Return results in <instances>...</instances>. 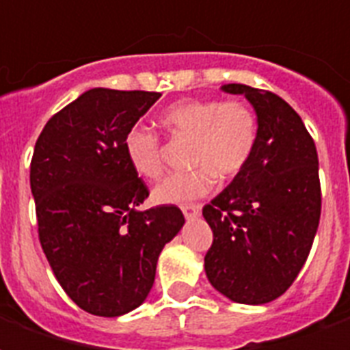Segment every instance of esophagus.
<instances>
[{
	"instance_id": "esophagus-1",
	"label": "esophagus",
	"mask_w": 350,
	"mask_h": 350,
	"mask_svg": "<svg viewBox=\"0 0 350 350\" xmlns=\"http://www.w3.org/2000/svg\"><path fill=\"white\" fill-rule=\"evenodd\" d=\"M182 212L185 215V219H195L198 213H200V206L198 204H183Z\"/></svg>"
}]
</instances>
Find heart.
Listing matches in <instances>:
<instances>
[{
  "mask_svg": "<svg viewBox=\"0 0 350 350\" xmlns=\"http://www.w3.org/2000/svg\"><path fill=\"white\" fill-rule=\"evenodd\" d=\"M161 123L174 138L189 140L187 165L193 168L168 176L153 187V200L159 204H183L208 195L217 178L230 180L240 174L257 146V114L243 100L182 99L161 114ZM123 150L138 174L159 178L161 146L153 131L131 127Z\"/></svg>",
  "mask_w": 350,
  "mask_h": 350,
  "instance_id": "heart-1",
  "label": "heart"
}]
</instances>
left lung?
Segmentation results:
<instances>
[{"mask_svg":"<svg viewBox=\"0 0 350 350\" xmlns=\"http://www.w3.org/2000/svg\"><path fill=\"white\" fill-rule=\"evenodd\" d=\"M221 92L250 100L258 138L242 172L202 208L213 232L204 270L228 300L260 306L293 285L313 245L319 157L300 116L275 93L245 84H225Z\"/></svg>","mask_w":350,"mask_h":350,"instance_id":"left-lung-1","label":"left lung"}]
</instances>
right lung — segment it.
Instances as JSON below:
<instances>
[{
	"mask_svg": "<svg viewBox=\"0 0 350 350\" xmlns=\"http://www.w3.org/2000/svg\"><path fill=\"white\" fill-rule=\"evenodd\" d=\"M161 93L93 88L52 116L29 168L39 240L80 309L120 317L148 298L161 251L182 230L178 206L138 210L148 187L123 150L125 133Z\"/></svg>",
	"mask_w": 350,
	"mask_h": 350,
	"instance_id": "1",
	"label": "right lung"
}]
</instances>
